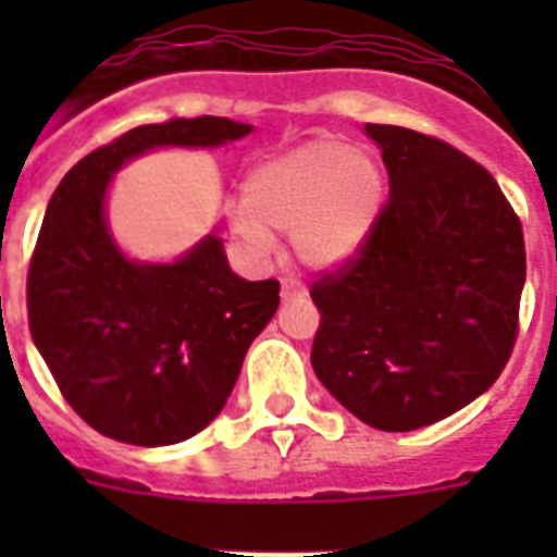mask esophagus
<instances>
[{
    "label": "esophagus",
    "mask_w": 557,
    "mask_h": 557,
    "mask_svg": "<svg viewBox=\"0 0 557 557\" xmlns=\"http://www.w3.org/2000/svg\"><path fill=\"white\" fill-rule=\"evenodd\" d=\"M280 295H283V300H297V297L306 295V286L300 283V280L286 277L283 280V292H280Z\"/></svg>",
    "instance_id": "1"
}]
</instances>
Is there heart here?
Masks as SVG:
<instances>
[{"instance_id": "b5f03b06", "label": "heart", "mask_w": 557, "mask_h": 557, "mask_svg": "<svg viewBox=\"0 0 557 557\" xmlns=\"http://www.w3.org/2000/svg\"><path fill=\"white\" fill-rule=\"evenodd\" d=\"M384 190V170L370 152L341 138H314L251 170L234 227L253 248H269L271 231L292 234L297 260L332 271L364 251Z\"/></svg>"}]
</instances>
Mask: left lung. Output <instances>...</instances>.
Listing matches in <instances>:
<instances>
[{"label":"left lung","instance_id":"1","mask_svg":"<svg viewBox=\"0 0 557 557\" xmlns=\"http://www.w3.org/2000/svg\"><path fill=\"white\" fill-rule=\"evenodd\" d=\"M389 199L356 260L312 283V367L349 413L416 431L483 396L518 338L527 248L494 176L457 147L367 124Z\"/></svg>","mask_w":557,"mask_h":557}]
</instances>
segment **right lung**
Wrapping results in <instances>:
<instances>
[{
	"label": "right lung",
	"mask_w": 557,
	"mask_h": 557,
	"mask_svg": "<svg viewBox=\"0 0 557 557\" xmlns=\"http://www.w3.org/2000/svg\"><path fill=\"white\" fill-rule=\"evenodd\" d=\"M227 117L135 126L81 159L48 201L28 269V326L63 398L109 440L159 448L208 428L280 306L277 280L231 271L216 234L176 262L129 260L107 225L109 182L159 147H222Z\"/></svg>",
	"instance_id": "right-lung-1"
}]
</instances>
